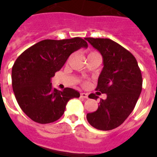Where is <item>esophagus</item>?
Here are the masks:
<instances>
[{
	"label": "esophagus",
	"mask_w": 157,
	"mask_h": 157,
	"mask_svg": "<svg viewBox=\"0 0 157 157\" xmlns=\"http://www.w3.org/2000/svg\"><path fill=\"white\" fill-rule=\"evenodd\" d=\"M81 97L83 98H88V94L87 93H81Z\"/></svg>",
	"instance_id": "1"
}]
</instances>
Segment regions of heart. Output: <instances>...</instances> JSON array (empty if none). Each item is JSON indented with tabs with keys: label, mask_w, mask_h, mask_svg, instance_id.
I'll return each instance as SVG.
<instances>
[{
	"label": "heart",
	"mask_w": 157,
	"mask_h": 157,
	"mask_svg": "<svg viewBox=\"0 0 157 157\" xmlns=\"http://www.w3.org/2000/svg\"><path fill=\"white\" fill-rule=\"evenodd\" d=\"M93 53H94V52H93ZM93 53H91V54H93Z\"/></svg>",
	"instance_id": "b5f03b06"
}]
</instances>
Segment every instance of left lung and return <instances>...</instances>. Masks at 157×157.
Segmentation results:
<instances>
[{
  "mask_svg": "<svg viewBox=\"0 0 157 157\" xmlns=\"http://www.w3.org/2000/svg\"><path fill=\"white\" fill-rule=\"evenodd\" d=\"M103 56V68L96 90L106 94L95 112L88 113L90 124L100 130H111L123 123L133 112L142 91L141 71L136 59L121 45L107 38H85ZM90 98L97 99L94 94Z\"/></svg>",
  "mask_w": 157,
  "mask_h": 157,
  "instance_id": "left-lung-1",
  "label": "left lung"
}]
</instances>
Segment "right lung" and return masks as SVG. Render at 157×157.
<instances>
[{"mask_svg": "<svg viewBox=\"0 0 157 157\" xmlns=\"http://www.w3.org/2000/svg\"><path fill=\"white\" fill-rule=\"evenodd\" d=\"M88 44L82 38L44 40L19 55L12 67V86L23 112L33 121L48 124L64 113L71 98L80 93L71 88L52 87L51 78L63 67L70 54Z\"/></svg>", "mask_w": 157, "mask_h": 157, "instance_id": "add662e5", "label": "right lung"}]
</instances>
